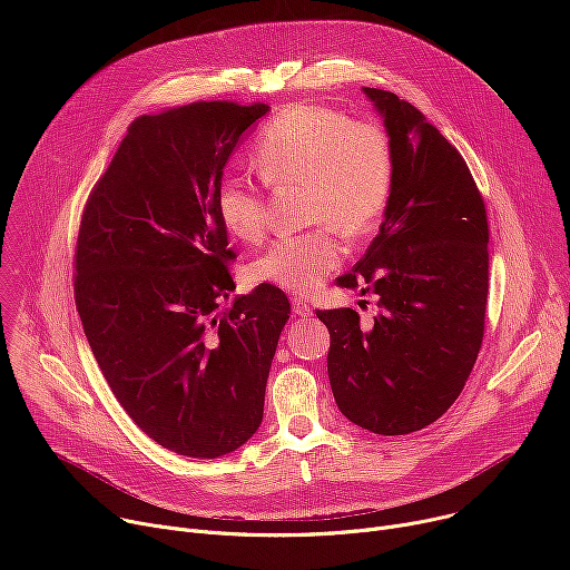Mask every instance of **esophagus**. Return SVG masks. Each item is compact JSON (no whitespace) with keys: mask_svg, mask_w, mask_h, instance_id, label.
Wrapping results in <instances>:
<instances>
[{"mask_svg":"<svg viewBox=\"0 0 570 570\" xmlns=\"http://www.w3.org/2000/svg\"><path fill=\"white\" fill-rule=\"evenodd\" d=\"M293 313L295 315H302V317H306V315H311V306L306 304V302H302V299H293Z\"/></svg>","mask_w":570,"mask_h":570,"instance_id":"obj_1","label":"esophagus"}]
</instances>
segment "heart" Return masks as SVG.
<instances>
[{
    "mask_svg": "<svg viewBox=\"0 0 570 570\" xmlns=\"http://www.w3.org/2000/svg\"><path fill=\"white\" fill-rule=\"evenodd\" d=\"M253 161L266 185H304L308 223L330 225L347 236L367 232L387 205L392 155L385 135L332 110L306 104L282 110L259 135ZM216 212L225 229L243 243H257L266 232V200L248 178L229 174L220 180ZM343 257V243L330 229H315L271 243L248 266V277L306 295Z\"/></svg>",
    "mask_w": 570,
    "mask_h": 570,
    "instance_id": "b5f03b06",
    "label": "heart"
}]
</instances>
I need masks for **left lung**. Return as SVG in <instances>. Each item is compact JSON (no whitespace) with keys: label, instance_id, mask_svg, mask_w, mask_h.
Masks as SVG:
<instances>
[{"label":"left lung","instance_id":"8db88e82","mask_svg":"<svg viewBox=\"0 0 570 570\" xmlns=\"http://www.w3.org/2000/svg\"><path fill=\"white\" fill-rule=\"evenodd\" d=\"M383 119L392 185L372 246L341 286L379 295L365 327L354 308L315 311L327 324V370L341 413L376 435L442 417L482 345L487 214L462 155L392 92L363 88Z\"/></svg>","mask_w":570,"mask_h":570}]
</instances>
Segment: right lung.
<instances>
[{"label":"right lung","instance_id":"obj_1","mask_svg":"<svg viewBox=\"0 0 570 570\" xmlns=\"http://www.w3.org/2000/svg\"><path fill=\"white\" fill-rule=\"evenodd\" d=\"M266 104L198 101L135 119L97 183L76 243V308L121 409L159 446L220 458L264 417L291 313L275 286L236 288L216 189Z\"/></svg>","mask_w":570,"mask_h":570}]
</instances>
